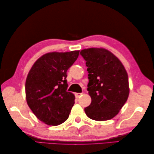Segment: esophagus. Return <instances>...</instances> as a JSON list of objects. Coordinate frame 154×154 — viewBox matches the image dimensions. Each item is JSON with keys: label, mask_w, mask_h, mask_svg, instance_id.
<instances>
[{"label": "esophagus", "mask_w": 154, "mask_h": 154, "mask_svg": "<svg viewBox=\"0 0 154 154\" xmlns=\"http://www.w3.org/2000/svg\"><path fill=\"white\" fill-rule=\"evenodd\" d=\"M83 94V93H76L75 94V97L77 98V99H78V98H79L81 95H82Z\"/></svg>", "instance_id": "34e87169"}]
</instances>
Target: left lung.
<instances>
[{
    "mask_svg": "<svg viewBox=\"0 0 154 154\" xmlns=\"http://www.w3.org/2000/svg\"><path fill=\"white\" fill-rule=\"evenodd\" d=\"M89 73L87 91L91 103L85 108L91 119L104 121L119 114L129 95L128 73L121 61L104 48L81 50Z\"/></svg>",
    "mask_w": 154,
    "mask_h": 154,
    "instance_id": "obj_1",
    "label": "left lung"
}]
</instances>
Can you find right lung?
Here are the masks:
<instances>
[{
	"label": "right lung",
	"mask_w": 154,
	"mask_h": 154,
	"mask_svg": "<svg viewBox=\"0 0 154 154\" xmlns=\"http://www.w3.org/2000/svg\"><path fill=\"white\" fill-rule=\"evenodd\" d=\"M79 51L50 52L32 65L26 81V99L32 112L42 122L57 126L68 119L75 96L67 91V71Z\"/></svg>",
	"instance_id": "right-lung-1"
}]
</instances>
